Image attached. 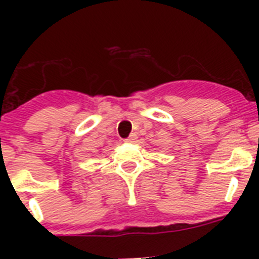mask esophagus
<instances>
[{"label":"esophagus","mask_w":259,"mask_h":259,"mask_svg":"<svg viewBox=\"0 0 259 259\" xmlns=\"http://www.w3.org/2000/svg\"><path fill=\"white\" fill-rule=\"evenodd\" d=\"M136 139H137L136 134H131V135H130V136L127 137V139H125L124 141H125V143H134V141L136 140Z\"/></svg>","instance_id":"obj_1"}]
</instances>
